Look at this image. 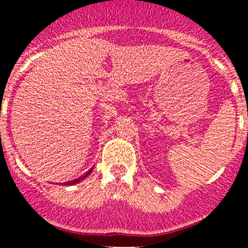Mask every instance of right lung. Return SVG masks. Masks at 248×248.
Instances as JSON below:
<instances>
[{
  "label": "right lung",
  "mask_w": 248,
  "mask_h": 248,
  "mask_svg": "<svg viewBox=\"0 0 248 248\" xmlns=\"http://www.w3.org/2000/svg\"><path fill=\"white\" fill-rule=\"evenodd\" d=\"M91 171H92V169H91V170L87 171V172H85L84 175H81V176L78 177V179H76V180H72V181L64 182V185H67V186H71V185H76V184H78V182H79V181H81L82 179H85V177H86L87 175H90V172H91Z\"/></svg>",
  "instance_id": "obj_1"
}]
</instances>
